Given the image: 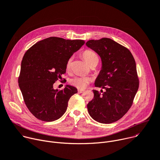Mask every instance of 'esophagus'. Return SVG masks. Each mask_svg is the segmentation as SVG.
I'll return each instance as SVG.
<instances>
[{"instance_id":"1","label":"esophagus","mask_w":160,"mask_h":160,"mask_svg":"<svg viewBox=\"0 0 160 160\" xmlns=\"http://www.w3.org/2000/svg\"><path fill=\"white\" fill-rule=\"evenodd\" d=\"M78 92L79 93H83V92H84V91H83V90H80V89H78Z\"/></svg>"}]
</instances>
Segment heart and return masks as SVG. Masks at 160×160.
<instances>
[{"instance_id":"heart-1","label":"heart","mask_w":160,"mask_h":160,"mask_svg":"<svg viewBox=\"0 0 160 160\" xmlns=\"http://www.w3.org/2000/svg\"><path fill=\"white\" fill-rule=\"evenodd\" d=\"M82 55L88 64H89L91 62L94 60H98V57L97 55V53L91 50L87 49V50L83 51L82 53ZM71 63V58H69L66 63L67 69L70 68ZM69 83L74 87H76L77 88L80 90H83L86 89L88 86V85L90 83V79L88 77L77 76L71 78L69 80Z\"/></svg>"}]
</instances>
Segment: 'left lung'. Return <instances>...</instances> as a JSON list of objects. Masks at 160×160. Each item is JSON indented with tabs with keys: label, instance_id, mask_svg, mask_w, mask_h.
<instances>
[{
	"label": "left lung",
	"instance_id": "obj_1",
	"mask_svg": "<svg viewBox=\"0 0 160 160\" xmlns=\"http://www.w3.org/2000/svg\"><path fill=\"white\" fill-rule=\"evenodd\" d=\"M86 46L100 57L102 69L92 90L94 98L88 104L91 118L102 123L118 121L131 108L139 88L134 58L125 47L108 38L90 40Z\"/></svg>",
	"mask_w": 160,
	"mask_h": 160
}]
</instances>
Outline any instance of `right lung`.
<instances>
[{
    "instance_id": "1",
    "label": "right lung",
    "mask_w": 160,
    "mask_h": 160,
    "mask_svg": "<svg viewBox=\"0 0 160 160\" xmlns=\"http://www.w3.org/2000/svg\"><path fill=\"white\" fill-rule=\"evenodd\" d=\"M83 40L51 37L31 46L21 62L18 86L29 111L44 122L59 119L77 89L70 85L58 91L53 84L66 73V63L83 44Z\"/></svg>"
}]
</instances>
